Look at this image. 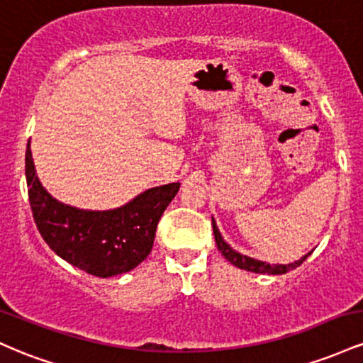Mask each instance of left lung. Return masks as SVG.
Wrapping results in <instances>:
<instances>
[{
    "instance_id": "8db88e82",
    "label": "left lung",
    "mask_w": 363,
    "mask_h": 363,
    "mask_svg": "<svg viewBox=\"0 0 363 363\" xmlns=\"http://www.w3.org/2000/svg\"><path fill=\"white\" fill-rule=\"evenodd\" d=\"M211 223H213V234H215V242H216V247H218V251L223 254L225 259L230 261L232 264L237 266V268L240 269H247V272H252V273H261V274H283L286 272H291V269H295L297 266H301L303 261L309 257V254H306V256L302 257V259L295 261V262H290V264H268V262H262V261H257V259H252V257H247V256H242V254H239L234 249L230 247L225 240L222 239V235H220L218 228H216V223L215 220H211Z\"/></svg>"
}]
</instances>
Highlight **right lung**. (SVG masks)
<instances>
[{
	"instance_id": "1",
	"label": "right lung",
	"mask_w": 363,
	"mask_h": 363,
	"mask_svg": "<svg viewBox=\"0 0 363 363\" xmlns=\"http://www.w3.org/2000/svg\"><path fill=\"white\" fill-rule=\"evenodd\" d=\"M28 201L43 239L57 256L99 278L128 273L147 259L157 225L179 182L145 191L111 211L77 210L56 201L35 176L30 141L25 153Z\"/></svg>"
}]
</instances>
